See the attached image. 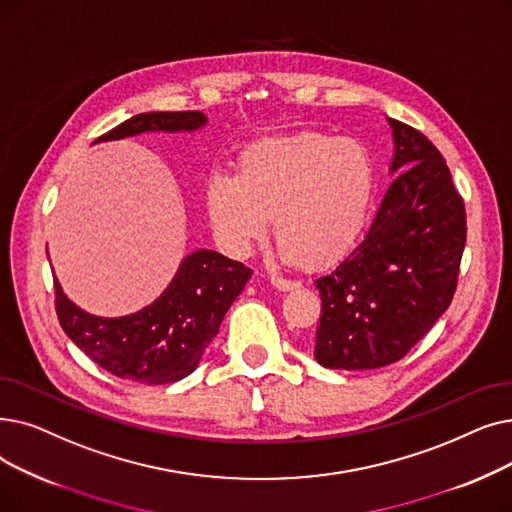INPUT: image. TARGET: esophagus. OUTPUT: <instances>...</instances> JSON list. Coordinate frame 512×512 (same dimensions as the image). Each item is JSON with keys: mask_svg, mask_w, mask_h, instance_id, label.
<instances>
[{"mask_svg": "<svg viewBox=\"0 0 512 512\" xmlns=\"http://www.w3.org/2000/svg\"><path fill=\"white\" fill-rule=\"evenodd\" d=\"M270 282L278 288V291H293V288H297L301 282L299 280H291V278H282V276H272Z\"/></svg>", "mask_w": 512, "mask_h": 512, "instance_id": "esophagus-1", "label": "esophagus"}]
</instances>
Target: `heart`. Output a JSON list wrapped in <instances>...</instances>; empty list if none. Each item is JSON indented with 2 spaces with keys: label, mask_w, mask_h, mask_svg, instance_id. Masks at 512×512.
Listing matches in <instances>:
<instances>
[{
  "label": "heart",
  "mask_w": 512,
  "mask_h": 512,
  "mask_svg": "<svg viewBox=\"0 0 512 512\" xmlns=\"http://www.w3.org/2000/svg\"><path fill=\"white\" fill-rule=\"evenodd\" d=\"M372 194V159L353 138L318 131L249 146L240 173L207 177L205 201L213 230L234 255L249 253L270 232L286 257L320 265L358 236Z\"/></svg>",
  "instance_id": "b5f03b06"
}]
</instances>
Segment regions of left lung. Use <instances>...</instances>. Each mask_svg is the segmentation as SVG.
<instances>
[{"label":"left lung","mask_w":512,"mask_h":512,"mask_svg":"<svg viewBox=\"0 0 512 512\" xmlns=\"http://www.w3.org/2000/svg\"><path fill=\"white\" fill-rule=\"evenodd\" d=\"M391 182L366 238L316 278L324 368H383L427 335L452 303L466 242L464 201L446 159L418 129L389 119Z\"/></svg>","instance_id":"8db88e82"}]
</instances>
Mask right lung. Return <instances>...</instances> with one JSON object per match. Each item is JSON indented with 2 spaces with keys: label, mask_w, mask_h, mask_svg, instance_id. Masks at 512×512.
<instances>
[{
  "label": "right lung",
  "mask_w": 512,
  "mask_h": 512,
  "mask_svg": "<svg viewBox=\"0 0 512 512\" xmlns=\"http://www.w3.org/2000/svg\"><path fill=\"white\" fill-rule=\"evenodd\" d=\"M207 123L198 110L142 113L110 129L96 142L144 131H194ZM251 270L215 251L188 255L167 291L148 307L123 318L85 314L54 280L56 314L69 339L106 372L142 385H165L188 376L219 332Z\"/></svg>",
  "instance_id": "add662e5"
}]
</instances>
